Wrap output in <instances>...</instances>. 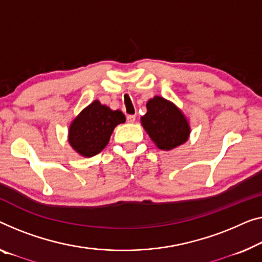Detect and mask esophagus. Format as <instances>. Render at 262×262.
I'll list each match as a JSON object with an SVG mask.
<instances>
[{
  "mask_svg": "<svg viewBox=\"0 0 262 262\" xmlns=\"http://www.w3.org/2000/svg\"><path fill=\"white\" fill-rule=\"evenodd\" d=\"M135 120H136L135 115H128V116H127V122H128V123H134Z\"/></svg>",
  "mask_w": 262,
  "mask_h": 262,
  "instance_id": "obj_1",
  "label": "esophagus"
}]
</instances>
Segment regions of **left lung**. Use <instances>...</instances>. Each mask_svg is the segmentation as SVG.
Instances as JSON below:
<instances>
[{
	"label": "left lung",
	"mask_w": 262,
	"mask_h": 262,
	"mask_svg": "<svg viewBox=\"0 0 262 262\" xmlns=\"http://www.w3.org/2000/svg\"><path fill=\"white\" fill-rule=\"evenodd\" d=\"M141 124L154 143L162 150H170L189 138V123L182 112L170 101L155 96L147 102Z\"/></svg>",
	"instance_id": "left-lung-1"
}]
</instances>
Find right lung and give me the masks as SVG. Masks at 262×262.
Masks as SVG:
<instances>
[{
	"mask_svg": "<svg viewBox=\"0 0 262 262\" xmlns=\"http://www.w3.org/2000/svg\"><path fill=\"white\" fill-rule=\"evenodd\" d=\"M124 121L126 116L121 111H112L100 101H94L70 124V146L84 158H92L107 146L114 128Z\"/></svg>",
	"mask_w": 262,
	"mask_h": 262,
	"instance_id": "obj_1",
	"label": "right lung"
}]
</instances>
